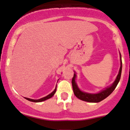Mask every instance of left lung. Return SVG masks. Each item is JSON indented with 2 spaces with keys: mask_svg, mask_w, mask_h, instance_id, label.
I'll return each mask as SVG.
<instances>
[{
  "mask_svg": "<svg viewBox=\"0 0 130 130\" xmlns=\"http://www.w3.org/2000/svg\"><path fill=\"white\" fill-rule=\"evenodd\" d=\"M120 68L118 74L117 75V78H116L114 82L110 85V87H108L105 88L104 90H102V91H99L98 93H87L82 91L80 88L78 87L77 84L76 83V72H75L74 75H73V78L72 80V87H73V93H74L75 95L79 98L81 100L85 101V102H90V103H98V102H101L103 100H104L106 97L109 96L110 94L114 91L115 88L117 87V85H118V82H120V78H121V70H122V61H121V54L120 53Z\"/></svg>",
  "mask_w": 130,
  "mask_h": 130,
  "instance_id": "8db88e82",
  "label": "left lung"
}]
</instances>
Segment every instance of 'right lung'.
Wrapping results in <instances>:
<instances>
[{
    "mask_svg": "<svg viewBox=\"0 0 130 130\" xmlns=\"http://www.w3.org/2000/svg\"><path fill=\"white\" fill-rule=\"evenodd\" d=\"M56 90H57V86H56V87H55V90L52 91V92L51 93H50V94H49V95H48L47 96H45V97L40 98V99L34 100V99H30V98H26V97H25V98L26 100H27L30 101V102H43V101H45V100H48V99H49V98L52 97V96L54 95V94L55 93Z\"/></svg>",
    "mask_w": 130,
    "mask_h": 130,
    "instance_id": "obj_1",
    "label": "right lung"
}]
</instances>
